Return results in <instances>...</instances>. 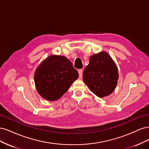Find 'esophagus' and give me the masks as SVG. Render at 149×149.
<instances>
[{
    "instance_id": "1",
    "label": "esophagus",
    "mask_w": 149,
    "mask_h": 149,
    "mask_svg": "<svg viewBox=\"0 0 149 149\" xmlns=\"http://www.w3.org/2000/svg\"><path fill=\"white\" fill-rule=\"evenodd\" d=\"M78 73L79 75V78H81L82 76H83V70L80 69L78 70Z\"/></svg>"
}]
</instances>
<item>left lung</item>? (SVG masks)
Masks as SVG:
<instances>
[{"label": "left lung", "instance_id": "obj_1", "mask_svg": "<svg viewBox=\"0 0 149 149\" xmlns=\"http://www.w3.org/2000/svg\"><path fill=\"white\" fill-rule=\"evenodd\" d=\"M118 78V68L106 52L90 56L89 63L83 74L84 82L90 91L101 98L109 96L114 91Z\"/></svg>", "mask_w": 149, "mask_h": 149}]
</instances>
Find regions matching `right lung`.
<instances>
[{
    "label": "right lung",
    "instance_id": "add662e5",
    "mask_svg": "<svg viewBox=\"0 0 149 149\" xmlns=\"http://www.w3.org/2000/svg\"><path fill=\"white\" fill-rule=\"evenodd\" d=\"M78 71L64 56L52 55L39 65L34 74L36 89L47 101H56L78 79Z\"/></svg>",
    "mask_w": 149,
    "mask_h": 149
}]
</instances>
